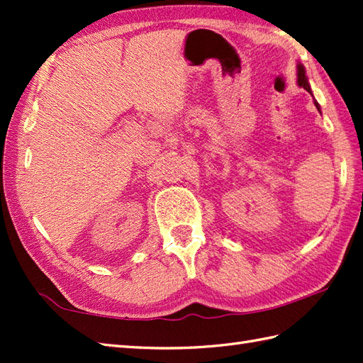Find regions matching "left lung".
Returning <instances> with one entry per match:
<instances>
[{
    "mask_svg": "<svg viewBox=\"0 0 363 363\" xmlns=\"http://www.w3.org/2000/svg\"><path fill=\"white\" fill-rule=\"evenodd\" d=\"M296 74H298V86H299V87H303L304 90L309 91L311 95H313V94H312V89H311V84H309V81H307L306 68H304V65H303V64H298V65H296ZM313 104H315V107H317V109L321 112V109H320V104L317 103V99H315V98H313Z\"/></svg>",
    "mask_w": 363,
    "mask_h": 363,
    "instance_id": "left-lung-1",
    "label": "left lung"
}]
</instances>
